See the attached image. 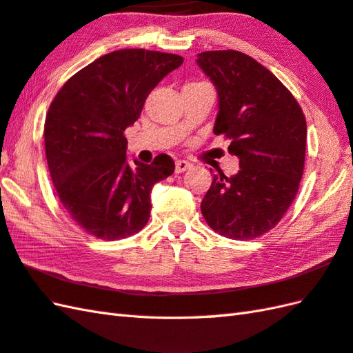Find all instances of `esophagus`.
<instances>
[{
    "label": "esophagus",
    "mask_w": 353,
    "mask_h": 353,
    "mask_svg": "<svg viewBox=\"0 0 353 353\" xmlns=\"http://www.w3.org/2000/svg\"><path fill=\"white\" fill-rule=\"evenodd\" d=\"M191 167H192V163H190L188 161H183V159L176 161V173H183V171H186Z\"/></svg>",
    "instance_id": "obj_1"
}]
</instances>
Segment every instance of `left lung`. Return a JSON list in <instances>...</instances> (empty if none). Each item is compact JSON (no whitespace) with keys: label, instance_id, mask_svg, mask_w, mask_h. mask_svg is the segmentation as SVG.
I'll return each mask as SVG.
<instances>
[{"label":"left lung","instance_id":"obj_1","mask_svg":"<svg viewBox=\"0 0 353 353\" xmlns=\"http://www.w3.org/2000/svg\"><path fill=\"white\" fill-rule=\"evenodd\" d=\"M196 64L214 83L219 111L214 134L230 139L237 174L214 176L201 201L212 230L248 241L274 228L299 190L307 123L299 103L272 72L239 51H208Z\"/></svg>","mask_w":353,"mask_h":353}]
</instances>
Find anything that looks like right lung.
<instances>
[{"label": "right lung", "mask_w": 353, "mask_h": 353, "mask_svg": "<svg viewBox=\"0 0 353 353\" xmlns=\"http://www.w3.org/2000/svg\"><path fill=\"white\" fill-rule=\"evenodd\" d=\"M183 59L120 49L77 72L57 93L45 120L49 174L65 212L103 241L138 233L150 218L154 183L174 173L168 154L129 165L125 138L152 90Z\"/></svg>", "instance_id": "right-lung-1"}]
</instances>
